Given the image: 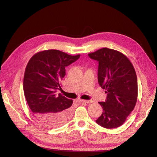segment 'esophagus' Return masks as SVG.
Returning a JSON list of instances; mask_svg holds the SVG:
<instances>
[{
    "mask_svg": "<svg viewBox=\"0 0 157 157\" xmlns=\"http://www.w3.org/2000/svg\"><path fill=\"white\" fill-rule=\"evenodd\" d=\"M81 102H85V103H87V104H90L93 102L94 101L92 100H81Z\"/></svg>",
    "mask_w": 157,
    "mask_h": 157,
    "instance_id": "esophagus-1",
    "label": "esophagus"
}]
</instances>
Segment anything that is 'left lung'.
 I'll return each instance as SVG.
<instances>
[{"label":"left lung","instance_id":"8db88e82","mask_svg":"<svg viewBox=\"0 0 157 157\" xmlns=\"http://www.w3.org/2000/svg\"><path fill=\"white\" fill-rule=\"evenodd\" d=\"M88 56L98 62V82L107 94L105 101L98 102L104 111L96 122L104 128H117L125 123L137 102V79L133 65L123 53L107 48Z\"/></svg>","mask_w":157,"mask_h":157}]
</instances>
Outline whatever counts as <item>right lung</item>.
Segmentation results:
<instances>
[{"instance_id": "right-lung-1", "label": "right lung", "mask_w": 157, "mask_h": 157, "mask_svg": "<svg viewBox=\"0 0 157 157\" xmlns=\"http://www.w3.org/2000/svg\"><path fill=\"white\" fill-rule=\"evenodd\" d=\"M79 56L49 49L35 54L27 63L23 78L25 97L35 117L45 126L60 127L72 117V100L56 92L62 90L60 83L65 67Z\"/></svg>"}]
</instances>
